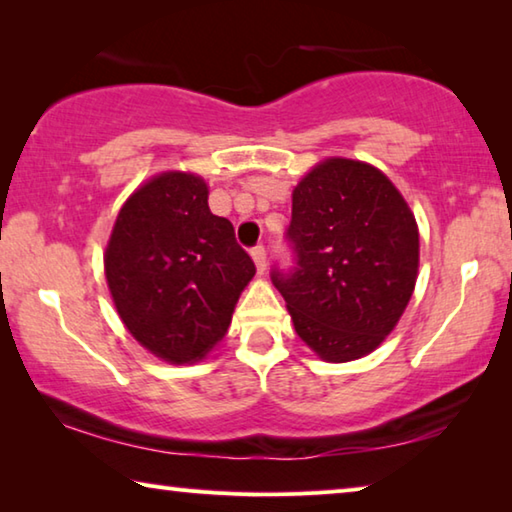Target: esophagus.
Masks as SVG:
<instances>
[{"instance_id": "esophagus-1", "label": "esophagus", "mask_w": 512, "mask_h": 512, "mask_svg": "<svg viewBox=\"0 0 512 512\" xmlns=\"http://www.w3.org/2000/svg\"><path fill=\"white\" fill-rule=\"evenodd\" d=\"M250 257H253L257 273L262 275L266 271V250H264V246H257V248L250 250Z\"/></svg>"}]
</instances>
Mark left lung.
I'll return each mask as SVG.
<instances>
[{"mask_svg": "<svg viewBox=\"0 0 512 512\" xmlns=\"http://www.w3.org/2000/svg\"><path fill=\"white\" fill-rule=\"evenodd\" d=\"M291 275L273 271L296 334L318 359L375 352L400 323L420 266V230L391 178L372 164L325 158L291 194Z\"/></svg>", "mask_w": 512, "mask_h": 512, "instance_id": "8db88e82", "label": "left lung"}]
</instances>
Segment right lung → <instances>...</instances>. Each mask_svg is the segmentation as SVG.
Listing matches in <instances>:
<instances>
[{
  "mask_svg": "<svg viewBox=\"0 0 512 512\" xmlns=\"http://www.w3.org/2000/svg\"><path fill=\"white\" fill-rule=\"evenodd\" d=\"M192 171H160L126 198L103 253L121 323L146 352L196 363L228 334L255 264Z\"/></svg>",
  "mask_w": 512,
  "mask_h": 512,
  "instance_id": "obj_1",
  "label": "right lung"
}]
</instances>
